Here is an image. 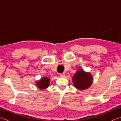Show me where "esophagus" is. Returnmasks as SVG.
<instances>
[{"instance_id": "esophagus-1", "label": "esophagus", "mask_w": 121, "mask_h": 121, "mask_svg": "<svg viewBox=\"0 0 121 121\" xmlns=\"http://www.w3.org/2000/svg\"><path fill=\"white\" fill-rule=\"evenodd\" d=\"M60 76L61 77H64L65 76V75L64 74V73H60Z\"/></svg>"}]
</instances>
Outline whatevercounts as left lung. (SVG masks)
Here are the masks:
<instances>
[{
	"instance_id": "8db88e82",
	"label": "left lung",
	"mask_w": 121,
	"mask_h": 121,
	"mask_svg": "<svg viewBox=\"0 0 121 121\" xmlns=\"http://www.w3.org/2000/svg\"><path fill=\"white\" fill-rule=\"evenodd\" d=\"M92 77L91 73H85L82 69H79L73 77L74 86L79 90L87 89L91 85Z\"/></svg>"
}]
</instances>
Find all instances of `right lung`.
<instances>
[{"mask_svg":"<svg viewBox=\"0 0 121 121\" xmlns=\"http://www.w3.org/2000/svg\"><path fill=\"white\" fill-rule=\"evenodd\" d=\"M50 83V78L47 77H43L36 83L37 85L40 89H44L48 87Z\"/></svg>","mask_w":121,"mask_h":121,"instance_id":"1","label":"right lung"}]
</instances>
